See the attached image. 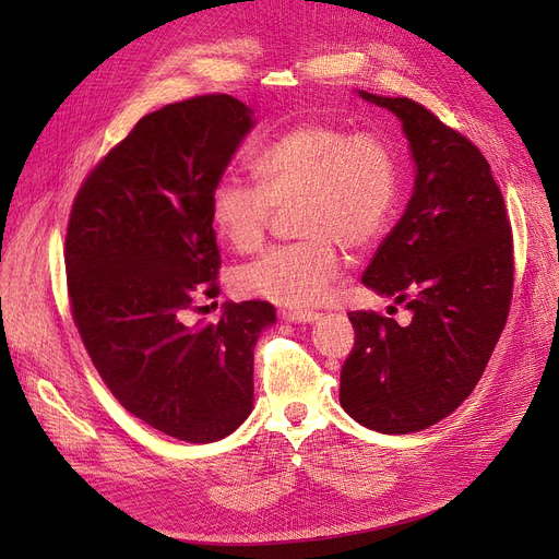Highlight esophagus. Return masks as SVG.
Listing matches in <instances>:
<instances>
[{
  "mask_svg": "<svg viewBox=\"0 0 559 559\" xmlns=\"http://www.w3.org/2000/svg\"><path fill=\"white\" fill-rule=\"evenodd\" d=\"M283 319H289V321H304V324H310V321H317L321 314L314 312V310H297V308H283Z\"/></svg>",
  "mask_w": 559,
  "mask_h": 559,
  "instance_id": "1",
  "label": "esophagus"
}]
</instances>
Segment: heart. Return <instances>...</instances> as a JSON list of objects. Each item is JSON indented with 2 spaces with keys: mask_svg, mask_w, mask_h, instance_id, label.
Segmentation results:
<instances>
[{
  "mask_svg": "<svg viewBox=\"0 0 559 559\" xmlns=\"http://www.w3.org/2000/svg\"><path fill=\"white\" fill-rule=\"evenodd\" d=\"M258 183L222 179L211 192V222L235 251H255L276 217L295 209L301 240L278 245L245 264L235 285L249 297L310 306L340 278L344 253L371 251L401 205L396 144L378 131L299 122L264 142L251 158Z\"/></svg>",
  "mask_w": 559,
  "mask_h": 559,
  "instance_id": "heart-1",
  "label": "heart"
}]
</instances>
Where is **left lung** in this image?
Listing matches in <instances>:
<instances>
[{"label":"left lung","mask_w":559,"mask_h":559,"mask_svg":"<svg viewBox=\"0 0 559 559\" xmlns=\"http://www.w3.org/2000/svg\"><path fill=\"white\" fill-rule=\"evenodd\" d=\"M360 97L399 117L417 163L407 211L362 276L409 314L399 324L348 312L356 344L340 403L371 430L405 435L474 392L510 314L514 242L501 188L472 140L407 97Z\"/></svg>","instance_id":"left-lung-1"}]
</instances>
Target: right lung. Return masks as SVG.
Wrapping results in <instances>:
<instances>
[{
    "label": "right lung",
    "mask_w": 559,
    "mask_h": 559,
    "mask_svg": "<svg viewBox=\"0 0 559 559\" xmlns=\"http://www.w3.org/2000/svg\"><path fill=\"white\" fill-rule=\"evenodd\" d=\"M251 127L224 93L144 115L85 176L68 219V297L87 356L133 417L192 444L249 417L253 346L276 321L267 301L188 321L219 297L211 192Z\"/></svg>",
    "instance_id": "obj_1"
}]
</instances>
